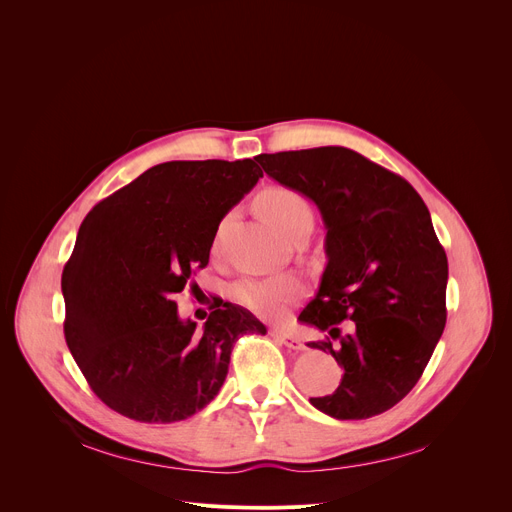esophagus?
Returning a JSON list of instances; mask_svg holds the SVG:
<instances>
[{"label": "esophagus", "instance_id": "esophagus-1", "mask_svg": "<svg viewBox=\"0 0 512 512\" xmlns=\"http://www.w3.org/2000/svg\"><path fill=\"white\" fill-rule=\"evenodd\" d=\"M270 334H272L280 344H284L286 348H290V351H303V348H305V344L301 342V338H299L297 334H292V332H288V330H284V328H274V330H270Z\"/></svg>", "mask_w": 512, "mask_h": 512}]
</instances>
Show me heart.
<instances>
[{
  "label": "heart",
  "instance_id": "1",
  "mask_svg": "<svg viewBox=\"0 0 512 512\" xmlns=\"http://www.w3.org/2000/svg\"><path fill=\"white\" fill-rule=\"evenodd\" d=\"M257 209L263 220L284 236H290L294 228L311 222V207L297 191L286 186H270L259 193ZM303 286L294 276L272 278H245L234 286V297L253 313L276 317L290 301L301 297Z\"/></svg>",
  "mask_w": 512,
  "mask_h": 512
}]
</instances>
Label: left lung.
I'll return each mask as SVG.
<instances>
[{"label": "left lung", "instance_id": "8db88e82", "mask_svg": "<svg viewBox=\"0 0 512 512\" xmlns=\"http://www.w3.org/2000/svg\"><path fill=\"white\" fill-rule=\"evenodd\" d=\"M255 159L311 199L326 228V270L299 321L326 332L307 346L344 373L311 405L342 421L392 409L419 382L446 326L448 259L429 209L405 178L346 147Z\"/></svg>", "mask_w": 512, "mask_h": 512}]
</instances>
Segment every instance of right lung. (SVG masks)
Here are the masks:
<instances>
[{
  "mask_svg": "<svg viewBox=\"0 0 512 512\" xmlns=\"http://www.w3.org/2000/svg\"><path fill=\"white\" fill-rule=\"evenodd\" d=\"M261 176L253 159L166 161L80 224L62 274L64 334L91 390L116 413L143 423L195 415L218 396L238 336L267 332L222 299L199 330L174 301Z\"/></svg>",
  "mask_w": 512,
  "mask_h": 512,
  "instance_id": "right-lung-1",
  "label": "right lung"
}]
</instances>
